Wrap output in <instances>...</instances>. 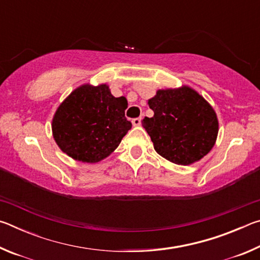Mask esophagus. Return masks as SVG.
I'll use <instances>...</instances> for the list:
<instances>
[{"label":"esophagus","instance_id":"34e87169","mask_svg":"<svg viewBox=\"0 0 260 260\" xmlns=\"http://www.w3.org/2000/svg\"><path fill=\"white\" fill-rule=\"evenodd\" d=\"M132 124H133V126H140L141 125V118H134V119L132 120Z\"/></svg>","mask_w":260,"mask_h":260}]
</instances>
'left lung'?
Segmentation results:
<instances>
[{
    "mask_svg": "<svg viewBox=\"0 0 260 260\" xmlns=\"http://www.w3.org/2000/svg\"><path fill=\"white\" fill-rule=\"evenodd\" d=\"M153 117L142 125L155 150L178 165L192 164L214 146L218 119L212 107L191 88L158 90L148 101Z\"/></svg>",
    "mask_w": 260,
    "mask_h": 260,
    "instance_id": "8db88e82",
    "label": "left lung"
}]
</instances>
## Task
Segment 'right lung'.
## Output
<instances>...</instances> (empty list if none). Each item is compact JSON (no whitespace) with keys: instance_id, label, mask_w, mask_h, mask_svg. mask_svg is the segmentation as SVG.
Wrapping results in <instances>:
<instances>
[{"instance_id":"right-lung-1","label":"right lung","mask_w":260,"mask_h":260,"mask_svg":"<svg viewBox=\"0 0 260 260\" xmlns=\"http://www.w3.org/2000/svg\"><path fill=\"white\" fill-rule=\"evenodd\" d=\"M127 100L114 98L107 85H83L59 105L52 119L58 147L73 159L98 162L116 149L132 128Z\"/></svg>"}]
</instances>
